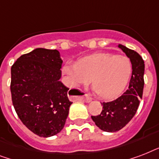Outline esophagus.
<instances>
[{"instance_id": "1", "label": "esophagus", "mask_w": 159, "mask_h": 159, "mask_svg": "<svg viewBox=\"0 0 159 159\" xmlns=\"http://www.w3.org/2000/svg\"><path fill=\"white\" fill-rule=\"evenodd\" d=\"M83 100H84L86 102H92V98L90 97V96L87 95V96H86V97H84V98H83Z\"/></svg>"}]
</instances>
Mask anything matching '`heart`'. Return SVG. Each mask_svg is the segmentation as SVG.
<instances>
[{
	"instance_id": "b5f03b06",
	"label": "heart",
	"mask_w": 159,
	"mask_h": 159,
	"mask_svg": "<svg viewBox=\"0 0 159 159\" xmlns=\"http://www.w3.org/2000/svg\"><path fill=\"white\" fill-rule=\"evenodd\" d=\"M62 71L75 87L89 83L92 78L94 90L100 97L111 99L120 94L132 72L129 58L115 53H100L67 62Z\"/></svg>"
}]
</instances>
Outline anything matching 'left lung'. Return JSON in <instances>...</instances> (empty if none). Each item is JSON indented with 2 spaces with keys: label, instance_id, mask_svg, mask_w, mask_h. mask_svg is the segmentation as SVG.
<instances>
[{
  "label": "left lung",
  "instance_id": "8db88e82",
  "mask_svg": "<svg viewBox=\"0 0 159 159\" xmlns=\"http://www.w3.org/2000/svg\"><path fill=\"white\" fill-rule=\"evenodd\" d=\"M119 48L129 57L132 63V76L129 88L120 97L112 102H102L103 110L92 120L97 127L106 132H116L124 128L135 115L144 86V62L140 55L134 50L119 44Z\"/></svg>",
  "mask_w": 159,
  "mask_h": 159
}]
</instances>
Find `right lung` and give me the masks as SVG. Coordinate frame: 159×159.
I'll use <instances>...</instances> for the list:
<instances>
[{"label":"right lung","instance_id":"add662e5","mask_svg":"<svg viewBox=\"0 0 159 159\" xmlns=\"http://www.w3.org/2000/svg\"><path fill=\"white\" fill-rule=\"evenodd\" d=\"M62 61L56 49L39 48L21 55L11 67V92L22 123L40 137L64 127L72 102L59 79Z\"/></svg>","mask_w":159,"mask_h":159}]
</instances>
